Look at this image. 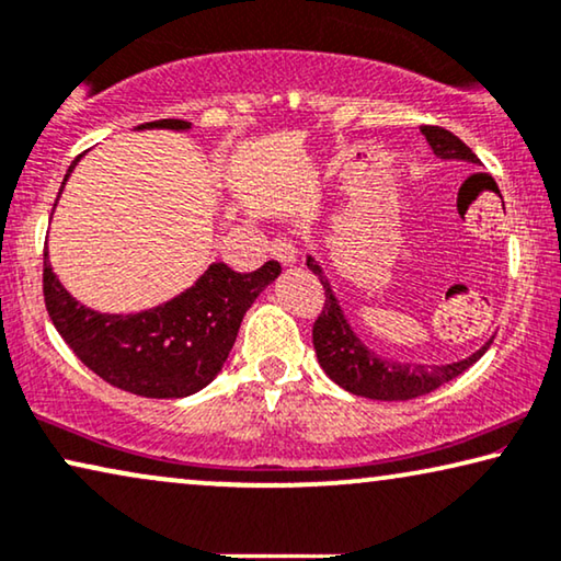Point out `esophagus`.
<instances>
[{
    "instance_id": "34e87169",
    "label": "esophagus",
    "mask_w": 561,
    "mask_h": 561,
    "mask_svg": "<svg viewBox=\"0 0 561 561\" xmlns=\"http://www.w3.org/2000/svg\"><path fill=\"white\" fill-rule=\"evenodd\" d=\"M270 251H272V256L277 259V262H279V264H284V266L297 264L299 251H297L295 243L287 241V239H274V241H272V247H270Z\"/></svg>"
}]
</instances>
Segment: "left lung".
I'll list each match as a JSON object with an SVG mask.
<instances>
[{"label": "left lung", "mask_w": 561, "mask_h": 561, "mask_svg": "<svg viewBox=\"0 0 561 561\" xmlns=\"http://www.w3.org/2000/svg\"><path fill=\"white\" fill-rule=\"evenodd\" d=\"M422 134L439 160L480 164L476 152L462 139H457L453 131L442 129V126H422ZM307 270L325 287V307H322V314L314 320L312 328V345L314 353H318V363L341 389L356 393V397L376 401H409L424 397V393L439 389L442 383L453 381L462 370H468L491 348L493 337H488L468 358L437 363V366L435 363H404L378 356L353 330L341 302H337L333 284H330L325 270L312 254H307Z\"/></svg>", "instance_id": "left-lung-1"}]
</instances>
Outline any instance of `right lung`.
<instances>
[{"label":"right lung","mask_w":561,"mask_h":561,"mask_svg":"<svg viewBox=\"0 0 561 561\" xmlns=\"http://www.w3.org/2000/svg\"><path fill=\"white\" fill-rule=\"evenodd\" d=\"M134 129L191 131V122L157 119ZM78 160L62 178L55 205ZM279 274V262H266L251 274L213 262L191 287L168 302L126 314L99 312L62 287L45 243L43 291L55 330L93 374L137 397L183 399L205 389L220 374L243 314Z\"/></svg>","instance_id":"right-lung-1"}]
</instances>
